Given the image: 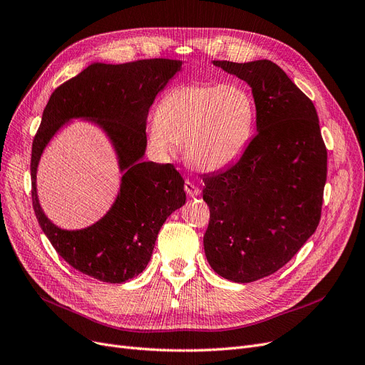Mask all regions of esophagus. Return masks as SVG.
<instances>
[{"instance_id": "34e87169", "label": "esophagus", "mask_w": 365, "mask_h": 365, "mask_svg": "<svg viewBox=\"0 0 365 365\" xmlns=\"http://www.w3.org/2000/svg\"><path fill=\"white\" fill-rule=\"evenodd\" d=\"M185 191H186V194L190 195V197H198L200 194H201V190L198 186H195L192 182H190V180H186L185 182Z\"/></svg>"}]
</instances>
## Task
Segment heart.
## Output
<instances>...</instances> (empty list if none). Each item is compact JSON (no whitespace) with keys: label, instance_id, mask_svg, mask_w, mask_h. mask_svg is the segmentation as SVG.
<instances>
[{"label":"heart","instance_id":"1","mask_svg":"<svg viewBox=\"0 0 365 365\" xmlns=\"http://www.w3.org/2000/svg\"><path fill=\"white\" fill-rule=\"evenodd\" d=\"M257 106L251 90L239 83H194L170 90L160 101L148 143L159 155L185 144L186 159L201 170H221L244 152L255 125Z\"/></svg>","mask_w":365,"mask_h":365}]
</instances>
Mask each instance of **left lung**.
Segmentation results:
<instances>
[{
	"mask_svg": "<svg viewBox=\"0 0 365 365\" xmlns=\"http://www.w3.org/2000/svg\"><path fill=\"white\" fill-rule=\"evenodd\" d=\"M213 64L251 86L259 132L233 165L203 178L205 252L222 278L252 282L275 274L316 232L328 152L314 103L281 67L269 60Z\"/></svg>",
	"mask_w": 365,
	"mask_h": 365,
	"instance_id": "8db88e82",
	"label": "left lung"
}]
</instances>
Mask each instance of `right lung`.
Masks as SVG:
<instances>
[{
  "label": "right lung",
  "mask_w": 365,
  "mask_h": 365,
  "mask_svg": "<svg viewBox=\"0 0 365 365\" xmlns=\"http://www.w3.org/2000/svg\"><path fill=\"white\" fill-rule=\"evenodd\" d=\"M180 64L167 58L94 63L51 94L31 148L33 209L52 247L81 274L111 284L137 277L152 257L162 224L185 205V180L175 167L141 160L148 108ZM75 116L97 118L112 137L125 174L110 212L88 229L67 232L53 226L39 209L35 170L51 135Z\"/></svg>",
  "instance_id": "right-lung-1"
}]
</instances>
